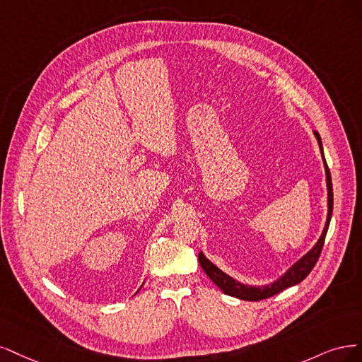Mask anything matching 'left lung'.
<instances>
[{"mask_svg":"<svg viewBox=\"0 0 362 362\" xmlns=\"http://www.w3.org/2000/svg\"><path fill=\"white\" fill-rule=\"evenodd\" d=\"M314 136H316L317 143H319V148H320L322 159H323L325 174H326V189H328V215H326V223H325V227H323V231H322L319 240L314 243V247L305 255H302V257L296 263L291 264L281 276L275 279L274 283L264 284V286H250V284H243V283L238 281V279H235L233 276H230L228 274L221 271L219 267L215 266L211 260H209L203 252H200V254H198V262H200V266L203 267V271L221 290L224 291L226 295L235 296V298H239V299H243V300H260V299L271 298V296L279 293V291H283L287 287L299 284L302 279H305V276L311 272L314 264L317 263L320 251H322L323 243H325L326 233H328L329 223H331L334 195H332L331 173H329L328 164H326L325 155H323L322 138L316 131H314Z\"/></svg>","mask_w":362,"mask_h":362,"instance_id":"1","label":"left lung"}]
</instances>
